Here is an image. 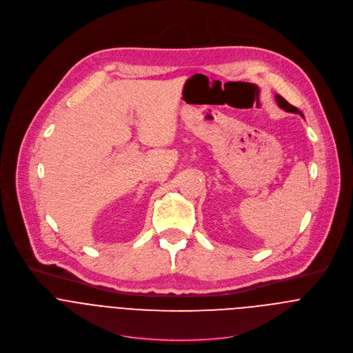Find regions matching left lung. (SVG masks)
Here are the masks:
<instances>
[{
  "mask_svg": "<svg viewBox=\"0 0 353 353\" xmlns=\"http://www.w3.org/2000/svg\"><path fill=\"white\" fill-rule=\"evenodd\" d=\"M276 102H277V105L283 109V110H285V112H288V113H298L299 116H302L303 117V114L295 108V106H292V105H290L284 98H281L280 95H276Z\"/></svg>",
  "mask_w": 353,
  "mask_h": 353,
  "instance_id": "obj_1",
  "label": "left lung"
}]
</instances>
